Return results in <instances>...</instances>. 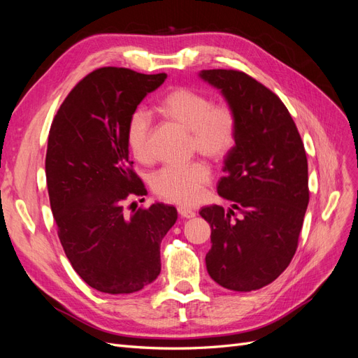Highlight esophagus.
<instances>
[{
  "mask_svg": "<svg viewBox=\"0 0 358 358\" xmlns=\"http://www.w3.org/2000/svg\"><path fill=\"white\" fill-rule=\"evenodd\" d=\"M178 212H179L182 218H187V220L194 218V216H196V212H194L192 209H188V208H179Z\"/></svg>",
  "mask_w": 358,
  "mask_h": 358,
  "instance_id": "34e87169",
  "label": "esophagus"
}]
</instances>
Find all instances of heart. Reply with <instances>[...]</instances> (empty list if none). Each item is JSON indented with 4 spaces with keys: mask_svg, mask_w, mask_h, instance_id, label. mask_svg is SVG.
Listing matches in <instances>:
<instances>
[{
    "mask_svg": "<svg viewBox=\"0 0 358 358\" xmlns=\"http://www.w3.org/2000/svg\"><path fill=\"white\" fill-rule=\"evenodd\" d=\"M157 110L173 124L189 131L191 152L212 161L230 155L237 142V115L229 103H213L210 95L188 86L170 90L157 104ZM129 152L137 159H150V117L137 110L129 116L125 128ZM210 180V169L203 161L185 167H164L157 171L150 187L158 197L188 206L196 203Z\"/></svg>",
    "mask_w": 358,
    "mask_h": 358,
    "instance_id": "obj_1",
    "label": "heart"
}]
</instances>
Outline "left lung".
<instances>
[{
	"mask_svg": "<svg viewBox=\"0 0 358 358\" xmlns=\"http://www.w3.org/2000/svg\"><path fill=\"white\" fill-rule=\"evenodd\" d=\"M200 78L221 90L239 125L218 182L231 208L200 210L212 229L206 267L227 289H259L296 254L309 203L305 146L285 104L263 83L239 70H203ZM236 210L242 219L234 218Z\"/></svg>",
	"mask_w": 358,
	"mask_h": 358,
	"instance_id": "8db88e82",
	"label": "left lung"
}]
</instances>
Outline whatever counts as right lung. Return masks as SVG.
I'll list each match as a JSON object with an SVG mask.
<instances>
[{"instance_id": "obj_1", "label": "right lung", "mask_w": 358, "mask_h": 358, "mask_svg": "<svg viewBox=\"0 0 358 358\" xmlns=\"http://www.w3.org/2000/svg\"><path fill=\"white\" fill-rule=\"evenodd\" d=\"M166 79V73L96 69L70 91L50 125L46 182L58 237L78 275L107 294L154 282L161 241L178 220L162 203L131 215L124 209L128 197L146 196L129 159L127 122Z\"/></svg>"}]
</instances>
